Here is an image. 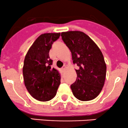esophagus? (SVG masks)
<instances>
[{
  "label": "esophagus",
  "instance_id": "esophagus-1",
  "mask_svg": "<svg viewBox=\"0 0 128 128\" xmlns=\"http://www.w3.org/2000/svg\"><path fill=\"white\" fill-rule=\"evenodd\" d=\"M66 66H63L62 68L61 71H62V73H64V71H65V70H66Z\"/></svg>",
  "mask_w": 128,
  "mask_h": 128
}]
</instances>
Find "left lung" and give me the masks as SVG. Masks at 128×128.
<instances>
[{
	"label": "left lung",
	"mask_w": 128,
	"mask_h": 128,
	"mask_svg": "<svg viewBox=\"0 0 128 128\" xmlns=\"http://www.w3.org/2000/svg\"><path fill=\"white\" fill-rule=\"evenodd\" d=\"M63 41L72 52L77 78L71 85L73 95L79 100L90 101L102 92L105 82L106 65L100 49L88 35L80 31L61 34Z\"/></svg>",
	"instance_id": "1"
}]
</instances>
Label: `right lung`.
<instances>
[{"mask_svg":"<svg viewBox=\"0 0 128 128\" xmlns=\"http://www.w3.org/2000/svg\"><path fill=\"white\" fill-rule=\"evenodd\" d=\"M60 33L40 35L28 50L23 66L25 87L30 95L40 102H47L55 96L60 84V74L52 68L53 61L49 52Z\"/></svg>","mask_w":128,"mask_h":128,"instance_id":"obj_1","label":"right lung"}]
</instances>
